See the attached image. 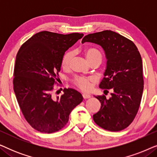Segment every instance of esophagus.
<instances>
[{"label":"esophagus","mask_w":157,"mask_h":157,"mask_svg":"<svg viewBox=\"0 0 157 157\" xmlns=\"http://www.w3.org/2000/svg\"><path fill=\"white\" fill-rule=\"evenodd\" d=\"M82 96L84 99H86V98H89L90 97H91V96H90L89 94H83Z\"/></svg>","instance_id":"esophagus-1"}]
</instances>
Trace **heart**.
Listing matches in <instances>:
<instances>
[{"instance_id": "1", "label": "heart", "mask_w": 157, "mask_h": 157, "mask_svg": "<svg viewBox=\"0 0 157 157\" xmlns=\"http://www.w3.org/2000/svg\"><path fill=\"white\" fill-rule=\"evenodd\" d=\"M84 53L86 56L88 61L91 63L92 61L98 60L101 61L102 54L100 51L95 48H86L84 49ZM74 57V52L68 51L65 53L61 60V66L64 69H66L70 66L71 62ZM72 83L75 86H76L83 91H89L91 89L93 84L94 83V79L91 77L83 76H76L72 79Z\"/></svg>"}]
</instances>
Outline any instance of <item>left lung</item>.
Here are the masks:
<instances>
[{
	"label": "left lung",
	"instance_id": "1",
	"mask_svg": "<svg viewBox=\"0 0 157 157\" xmlns=\"http://www.w3.org/2000/svg\"><path fill=\"white\" fill-rule=\"evenodd\" d=\"M91 42L104 48L106 69L99 87L111 97H95L101 103L100 110L93 116L95 123L104 129L119 132L128 127L136 117L144 89L142 60L132 40L111 31L88 34L81 43Z\"/></svg>",
	"mask_w": 157,
	"mask_h": 157
}]
</instances>
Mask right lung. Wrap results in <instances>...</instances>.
Returning a JSON list of instances; mask_svg holds the SVG:
<instances>
[{
    "instance_id": "right-lung-1",
    "label": "right lung",
    "mask_w": 157,
    "mask_h": 157,
    "mask_svg": "<svg viewBox=\"0 0 157 157\" xmlns=\"http://www.w3.org/2000/svg\"><path fill=\"white\" fill-rule=\"evenodd\" d=\"M83 33H37L18 51L13 71V89L23 117L34 129L42 133L56 132L68 121L69 114L83 101L73 89H63V94L53 95L65 51ZM57 92V91H56Z\"/></svg>"
}]
</instances>
